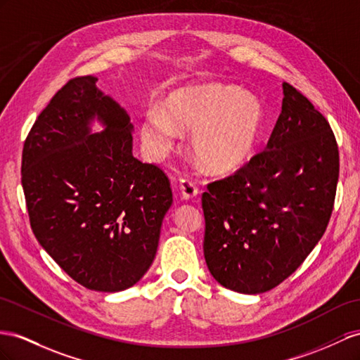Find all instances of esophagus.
I'll return each mask as SVG.
<instances>
[{
    "label": "esophagus",
    "mask_w": 360,
    "mask_h": 360,
    "mask_svg": "<svg viewBox=\"0 0 360 360\" xmlns=\"http://www.w3.org/2000/svg\"><path fill=\"white\" fill-rule=\"evenodd\" d=\"M179 190H181V196L182 199L186 200H190V199H195L198 196V187L195 182H191L188 179H182L181 184H179Z\"/></svg>",
    "instance_id": "esophagus-1"
}]
</instances>
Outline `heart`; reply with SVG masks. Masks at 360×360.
Segmentation results:
<instances>
[{
	"label": "heart",
	"mask_w": 360,
	"mask_h": 360,
	"mask_svg": "<svg viewBox=\"0 0 360 360\" xmlns=\"http://www.w3.org/2000/svg\"><path fill=\"white\" fill-rule=\"evenodd\" d=\"M264 127L259 97L240 88L207 84L170 92L161 108L143 117L140 134L155 158L173 149L178 132L190 135L195 158L205 170L233 173L252 158Z\"/></svg>",
	"instance_id": "heart-1"
}]
</instances>
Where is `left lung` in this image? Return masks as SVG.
<instances>
[{
	"label": "left lung",
	"instance_id": "8db88e82",
	"mask_svg": "<svg viewBox=\"0 0 360 360\" xmlns=\"http://www.w3.org/2000/svg\"><path fill=\"white\" fill-rule=\"evenodd\" d=\"M283 106L266 150L202 195L204 255L224 288L263 293L283 283L326 233L339 178L333 131L298 89Z\"/></svg>",
	"mask_w": 360,
	"mask_h": 360
}]
</instances>
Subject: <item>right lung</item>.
I'll list each match as a JSON object with an SVG mask.
<instances>
[{
    "instance_id": "add662e5",
    "label": "right lung",
    "mask_w": 360,
    "mask_h": 360,
    "mask_svg": "<svg viewBox=\"0 0 360 360\" xmlns=\"http://www.w3.org/2000/svg\"><path fill=\"white\" fill-rule=\"evenodd\" d=\"M96 82L71 79L39 114L21 182L51 259L86 289L120 292L149 271L173 196L165 173L132 155L131 117ZM94 119L101 133L90 132Z\"/></svg>"
}]
</instances>
